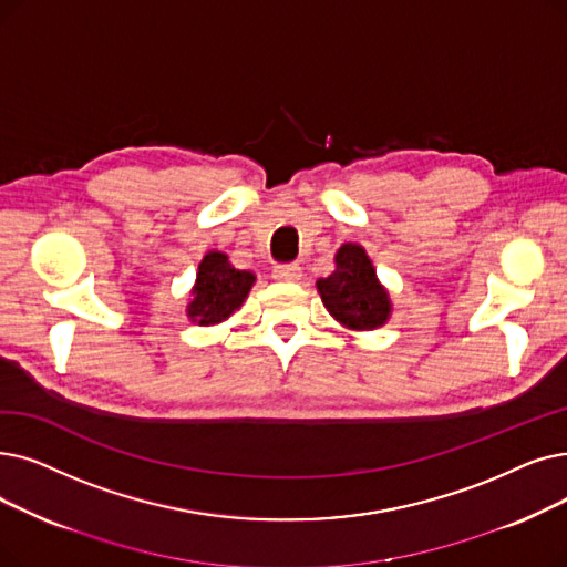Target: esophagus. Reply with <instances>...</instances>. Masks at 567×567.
<instances>
[{"instance_id": "1", "label": "esophagus", "mask_w": 567, "mask_h": 567, "mask_svg": "<svg viewBox=\"0 0 567 567\" xmlns=\"http://www.w3.org/2000/svg\"><path fill=\"white\" fill-rule=\"evenodd\" d=\"M303 276V268L299 264H287V266H276L274 278L280 282H297Z\"/></svg>"}]
</instances>
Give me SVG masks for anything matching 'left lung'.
Returning a JSON list of instances; mask_svg holds the SVG:
<instances>
[{"label":"left lung","mask_w":567,"mask_h":567,"mask_svg":"<svg viewBox=\"0 0 567 567\" xmlns=\"http://www.w3.org/2000/svg\"><path fill=\"white\" fill-rule=\"evenodd\" d=\"M333 261V274L315 282L329 315L348 331H375L384 327L393 310L391 297L363 245L342 243Z\"/></svg>","instance_id":"8db88e82"}]
</instances>
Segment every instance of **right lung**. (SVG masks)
<instances>
[{"label": "right lung", "mask_w": 567, "mask_h": 567, "mask_svg": "<svg viewBox=\"0 0 567 567\" xmlns=\"http://www.w3.org/2000/svg\"><path fill=\"white\" fill-rule=\"evenodd\" d=\"M257 276L252 270L236 268L227 252L208 250L199 261L194 287L189 289V301L185 312L192 324L215 327L223 324L248 299Z\"/></svg>", "instance_id": "right-lung-1"}]
</instances>
